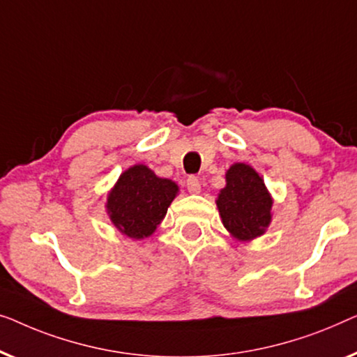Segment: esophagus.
<instances>
[{
  "mask_svg": "<svg viewBox=\"0 0 357 357\" xmlns=\"http://www.w3.org/2000/svg\"><path fill=\"white\" fill-rule=\"evenodd\" d=\"M185 185H188V190L190 194L200 192V179L197 176H189L188 181H185Z\"/></svg>",
  "mask_w": 357,
  "mask_h": 357,
  "instance_id": "1",
  "label": "esophagus"
}]
</instances>
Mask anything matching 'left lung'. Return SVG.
<instances>
[{
	"mask_svg": "<svg viewBox=\"0 0 357 357\" xmlns=\"http://www.w3.org/2000/svg\"><path fill=\"white\" fill-rule=\"evenodd\" d=\"M223 225L234 238L250 241L270 225L272 199L262 178L249 165L236 163L227 173V188L217 200Z\"/></svg>",
	"mask_w": 357,
	"mask_h": 357,
	"instance_id": "obj_1",
	"label": "left lung"
}]
</instances>
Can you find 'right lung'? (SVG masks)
Masks as SVG:
<instances>
[{
	"instance_id": "1",
	"label": "right lung",
	"mask_w": 357,
	"mask_h": 357,
	"mask_svg": "<svg viewBox=\"0 0 357 357\" xmlns=\"http://www.w3.org/2000/svg\"><path fill=\"white\" fill-rule=\"evenodd\" d=\"M176 192L178 185L173 181L155 176L144 165H135L119 176L108 195L109 218L129 238H147L162 223Z\"/></svg>"
}]
</instances>
